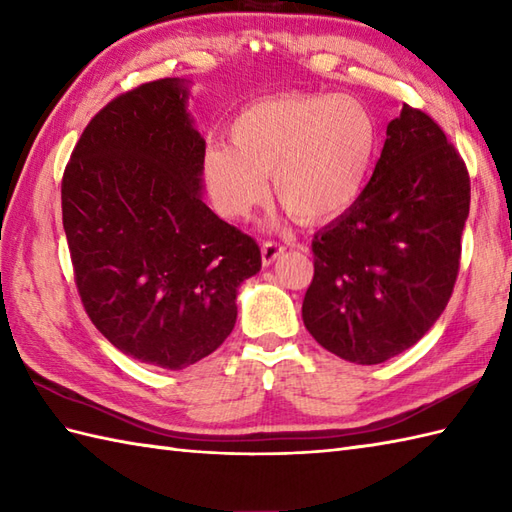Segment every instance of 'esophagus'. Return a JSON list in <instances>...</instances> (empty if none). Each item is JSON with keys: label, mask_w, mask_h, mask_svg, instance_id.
Returning <instances> with one entry per match:
<instances>
[{"label": "esophagus", "mask_w": 512, "mask_h": 512, "mask_svg": "<svg viewBox=\"0 0 512 512\" xmlns=\"http://www.w3.org/2000/svg\"><path fill=\"white\" fill-rule=\"evenodd\" d=\"M281 253H284V246L275 242V239H268V242H264L262 244V262H264V266L273 264Z\"/></svg>", "instance_id": "34e87169"}]
</instances>
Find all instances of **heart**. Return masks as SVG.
<instances>
[{"instance_id": "obj_1", "label": "heart", "mask_w": 512, "mask_h": 512, "mask_svg": "<svg viewBox=\"0 0 512 512\" xmlns=\"http://www.w3.org/2000/svg\"><path fill=\"white\" fill-rule=\"evenodd\" d=\"M231 140L202 151V178L224 217H246L275 193L301 222H328L361 198L380 149L365 103L339 94H277L246 105Z\"/></svg>"}]
</instances>
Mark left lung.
Instances as JSON below:
<instances>
[{"label":"left lung","instance_id":"left-lung-1","mask_svg":"<svg viewBox=\"0 0 512 512\" xmlns=\"http://www.w3.org/2000/svg\"><path fill=\"white\" fill-rule=\"evenodd\" d=\"M471 178L442 127L402 105L361 198L312 239L301 317L314 341L356 365L416 345L453 295Z\"/></svg>","mask_w":512,"mask_h":512}]
</instances>
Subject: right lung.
I'll list each match as a JSON object with an SVG mask.
<instances>
[{
	"mask_svg": "<svg viewBox=\"0 0 512 512\" xmlns=\"http://www.w3.org/2000/svg\"><path fill=\"white\" fill-rule=\"evenodd\" d=\"M178 79L118 94L83 129L61 180L76 290L107 341L184 369L233 332L257 242L200 198L204 140Z\"/></svg>",
	"mask_w": 512,
	"mask_h": 512,
	"instance_id": "1",
	"label": "right lung"
}]
</instances>
